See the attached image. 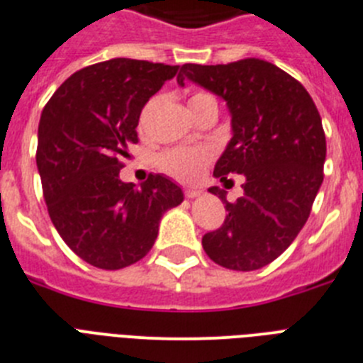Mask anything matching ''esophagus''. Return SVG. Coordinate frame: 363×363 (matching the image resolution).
Segmentation results:
<instances>
[{"label":"esophagus","mask_w":363,"mask_h":363,"mask_svg":"<svg viewBox=\"0 0 363 363\" xmlns=\"http://www.w3.org/2000/svg\"><path fill=\"white\" fill-rule=\"evenodd\" d=\"M184 195L188 199H195L199 197V195H202V189H197V188H186L184 189Z\"/></svg>","instance_id":"obj_1"}]
</instances>
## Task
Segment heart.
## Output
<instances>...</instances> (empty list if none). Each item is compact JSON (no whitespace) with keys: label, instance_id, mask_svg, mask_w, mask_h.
Returning a JSON list of instances; mask_svg holds the SVG:
<instances>
[{"label":"heart","instance_id":"obj_1","mask_svg":"<svg viewBox=\"0 0 363 363\" xmlns=\"http://www.w3.org/2000/svg\"><path fill=\"white\" fill-rule=\"evenodd\" d=\"M213 99L208 92H195L189 103L197 101ZM211 153L204 148H174L168 150L159 159V166L169 177L177 179L181 182H191L201 175L206 162L210 161Z\"/></svg>","mask_w":363,"mask_h":363}]
</instances>
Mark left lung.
I'll use <instances>...</instances> for the list:
<instances>
[{"instance_id": "obj_1", "label": "left lung", "mask_w": 363, "mask_h": 363, "mask_svg": "<svg viewBox=\"0 0 363 363\" xmlns=\"http://www.w3.org/2000/svg\"><path fill=\"white\" fill-rule=\"evenodd\" d=\"M201 84L226 101L230 145L213 175H244V195L226 201L210 188L228 215L202 237L206 255L218 266L253 271L280 257L311 213L324 181L325 133L308 90L277 65L257 57L228 65H182L177 83Z\"/></svg>"}]
</instances>
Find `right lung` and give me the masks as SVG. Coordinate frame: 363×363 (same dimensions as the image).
I'll return each instance as SVG.
<instances>
[{"mask_svg":"<svg viewBox=\"0 0 363 363\" xmlns=\"http://www.w3.org/2000/svg\"><path fill=\"white\" fill-rule=\"evenodd\" d=\"M179 67L116 57L72 74L45 104L38 162L48 215L67 246L101 269H121L152 250L162 213L184 199L168 177L123 182L145 104Z\"/></svg>","mask_w":363,"mask_h":363,"instance_id":"right-lung-1","label":"right lung"}]
</instances>
